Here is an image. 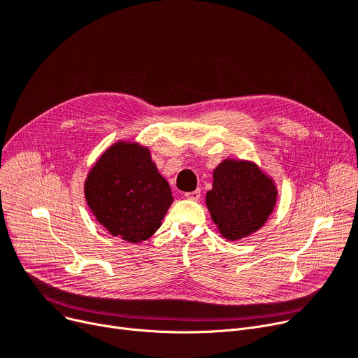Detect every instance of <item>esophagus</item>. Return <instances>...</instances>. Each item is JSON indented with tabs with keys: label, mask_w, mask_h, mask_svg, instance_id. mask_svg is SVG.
<instances>
[{
	"label": "esophagus",
	"mask_w": 358,
	"mask_h": 358,
	"mask_svg": "<svg viewBox=\"0 0 358 358\" xmlns=\"http://www.w3.org/2000/svg\"><path fill=\"white\" fill-rule=\"evenodd\" d=\"M200 190H194V192H189V193H185L184 194V197L185 199H190V200H199L200 199Z\"/></svg>",
	"instance_id": "esophagus-1"
}]
</instances>
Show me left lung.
<instances>
[{
  "instance_id": "left-lung-1",
  "label": "left lung",
  "mask_w": 358,
  "mask_h": 358,
  "mask_svg": "<svg viewBox=\"0 0 358 358\" xmlns=\"http://www.w3.org/2000/svg\"><path fill=\"white\" fill-rule=\"evenodd\" d=\"M277 197L274 180L254 161L227 158L213 169L206 204L220 236L239 241L264 227Z\"/></svg>"
}]
</instances>
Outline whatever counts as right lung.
Instances as JSON below:
<instances>
[{"mask_svg": "<svg viewBox=\"0 0 358 358\" xmlns=\"http://www.w3.org/2000/svg\"><path fill=\"white\" fill-rule=\"evenodd\" d=\"M91 213L113 236L138 243L161 227L173 193L149 148L117 141L91 166L84 182Z\"/></svg>", "mask_w": 358, "mask_h": 358, "instance_id": "obj_1", "label": "right lung"}]
</instances>
